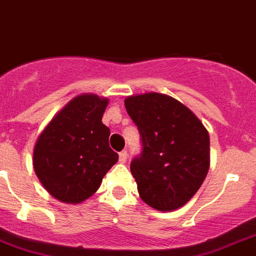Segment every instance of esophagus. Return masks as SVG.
<instances>
[{
  "label": "esophagus",
  "instance_id": "1",
  "mask_svg": "<svg viewBox=\"0 0 256 256\" xmlns=\"http://www.w3.org/2000/svg\"><path fill=\"white\" fill-rule=\"evenodd\" d=\"M126 158H128V153H126V150L120 152V153H119V161L122 162V164H126Z\"/></svg>",
  "mask_w": 256,
  "mask_h": 256
}]
</instances>
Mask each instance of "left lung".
<instances>
[{
    "mask_svg": "<svg viewBox=\"0 0 256 256\" xmlns=\"http://www.w3.org/2000/svg\"><path fill=\"white\" fill-rule=\"evenodd\" d=\"M124 104L142 144L141 154L130 162L140 198L162 212L180 208L208 174V130L191 110L168 95H132Z\"/></svg>",
    "mask_w": 256,
    "mask_h": 256,
    "instance_id": "left-lung-1",
    "label": "left lung"
}]
</instances>
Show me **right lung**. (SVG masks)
<instances>
[{"label": "right lung", "mask_w": 256, "mask_h": 256, "mask_svg": "<svg viewBox=\"0 0 256 256\" xmlns=\"http://www.w3.org/2000/svg\"><path fill=\"white\" fill-rule=\"evenodd\" d=\"M108 99L94 94L73 98L38 137L34 170L50 195L78 204L94 195L119 156L110 148L102 123Z\"/></svg>", "instance_id": "add662e5"}]
</instances>
